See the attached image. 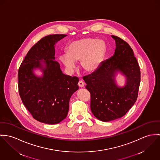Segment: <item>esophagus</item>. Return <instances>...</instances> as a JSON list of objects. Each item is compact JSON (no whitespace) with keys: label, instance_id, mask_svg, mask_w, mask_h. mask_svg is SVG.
I'll list each match as a JSON object with an SVG mask.
<instances>
[{"label":"esophagus","instance_id":"obj_1","mask_svg":"<svg viewBox=\"0 0 160 160\" xmlns=\"http://www.w3.org/2000/svg\"><path fill=\"white\" fill-rule=\"evenodd\" d=\"M78 87H79L82 88V87H84L85 83H84V82H83L82 80H80V81L78 82Z\"/></svg>","mask_w":160,"mask_h":160}]
</instances>
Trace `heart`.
Listing matches in <instances>:
<instances>
[{
  "label": "heart",
  "instance_id": "obj_1",
  "mask_svg": "<svg viewBox=\"0 0 160 160\" xmlns=\"http://www.w3.org/2000/svg\"><path fill=\"white\" fill-rule=\"evenodd\" d=\"M106 51V44L103 40L82 38L71 42L66 48V55L61 56L60 60L69 69H72L75 62L80 61L85 71L92 72L101 66Z\"/></svg>",
  "mask_w": 160,
  "mask_h": 160
}]
</instances>
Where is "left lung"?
Returning <instances> with one entry per match:
<instances>
[{
  "label": "left lung",
  "instance_id": "obj_1",
  "mask_svg": "<svg viewBox=\"0 0 160 160\" xmlns=\"http://www.w3.org/2000/svg\"><path fill=\"white\" fill-rule=\"evenodd\" d=\"M112 37L116 43L114 55L102 62L96 71L83 77L91 94V112L105 122L121 118L128 112L137 100L141 82L140 68L132 49L122 38ZM118 71L127 77L123 88L115 84L114 77Z\"/></svg>",
  "mask_w": 160,
  "mask_h": 160
}]
</instances>
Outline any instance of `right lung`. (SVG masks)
Returning <instances> with one entry per match:
<instances>
[{"mask_svg": "<svg viewBox=\"0 0 160 160\" xmlns=\"http://www.w3.org/2000/svg\"><path fill=\"white\" fill-rule=\"evenodd\" d=\"M65 34H52L42 38L29 50L18 70V90L21 101L33 118L42 123L57 124L68 113L69 100L78 89L79 78L66 75L54 60V44ZM46 66L44 75L37 78L33 68ZM41 61L40 62L39 61Z\"/></svg>", "mask_w": 160, "mask_h": 160, "instance_id": "obj_1", "label": "right lung"}]
</instances>
